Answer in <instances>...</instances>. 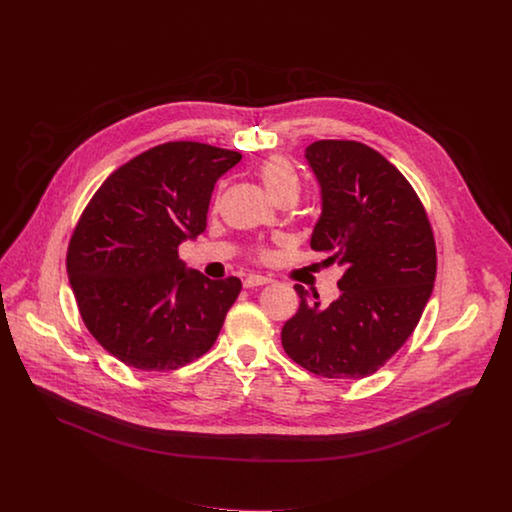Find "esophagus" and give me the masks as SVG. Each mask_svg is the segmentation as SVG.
I'll return each mask as SVG.
<instances>
[{
    "mask_svg": "<svg viewBox=\"0 0 512 512\" xmlns=\"http://www.w3.org/2000/svg\"><path fill=\"white\" fill-rule=\"evenodd\" d=\"M269 282H271V278H267V276L249 274V276L243 280V286H245V288H255V286H265V284H269Z\"/></svg>",
    "mask_w": 512,
    "mask_h": 512,
    "instance_id": "34e87169",
    "label": "esophagus"
}]
</instances>
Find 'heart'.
I'll return each instance as SVG.
<instances>
[{
    "instance_id": "1",
    "label": "heart",
    "mask_w": 512,
    "mask_h": 512,
    "mask_svg": "<svg viewBox=\"0 0 512 512\" xmlns=\"http://www.w3.org/2000/svg\"><path fill=\"white\" fill-rule=\"evenodd\" d=\"M261 180L274 199H278L286 193H298V189H300L298 176H296L292 164L284 156H271L261 166Z\"/></svg>"
}]
</instances>
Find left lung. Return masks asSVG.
<instances>
[{
  "instance_id": "1",
  "label": "left lung",
  "mask_w": 512,
  "mask_h": 512,
  "mask_svg": "<svg viewBox=\"0 0 512 512\" xmlns=\"http://www.w3.org/2000/svg\"><path fill=\"white\" fill-rule=\"evenodd\" d=\"M321 187L311 249L344 269L340 296L296 284L298 313L282 327L284 352L327 379H363L394 356L433 292L437 253L420 197L391 162L358 141L305 149Z\"/></svg>"
}]
</instances>
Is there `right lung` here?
I'll list each match as a JSON object with an SVG mask.
<instances>
[{"mask_svg": "<svg viewBox=\"0 0 512 512\" xmlns=\"http://www.w3.org/2000/svg\"><path fill=\"white\" fill-rule=\"evenodd\" d=\"M240 152L176 141L110 174L67 247L79 313L98 344L141 371H172L212 348L240 278L185 269L181 241L207 228L214 183Z\"/></svg>", "mask_w": 512, "mask_h": 512, "instance_id": "add662e5", "label": "right lung"}]
</instances>
